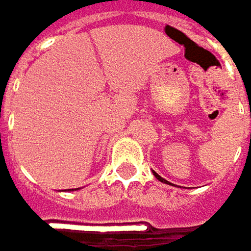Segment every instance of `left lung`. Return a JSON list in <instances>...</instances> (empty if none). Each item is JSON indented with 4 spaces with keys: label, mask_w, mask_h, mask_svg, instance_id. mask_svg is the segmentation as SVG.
Returning a JSON list of instances; mask_svg holds the SVG:
<instances>
[{
    "label": "left lung",
    "mask_w": 251,
    "mask_h": 251,
    "mask_svg": "<svg viewBox=\"0 0 251 251\" xmlns=\"http://www.w3.org/2000/svg\"><path fill=\"white\" fill-rule=\"evenodd\" d=\"M153 175H154V177H156V179H159L160 182H163V183H168V185H171V182H168L166 179H163V177H162L160 175H157L156 172H153ZM172 186H173V185H172Z\"/></svg>",
    "instance_id": "8db88e82"
}]
</instances>
